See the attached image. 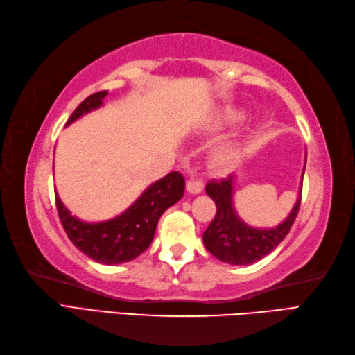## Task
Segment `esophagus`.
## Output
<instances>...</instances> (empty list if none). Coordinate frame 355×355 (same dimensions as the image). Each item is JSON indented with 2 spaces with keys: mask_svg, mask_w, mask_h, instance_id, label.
Segmentation results:
<instances>
[{
  "mask_svg": "<svg viewBox=\"0 0 355 355\" xmlns=\"http://www.w3.org/2000/svg\"><path fill=\"white\" fill-rule=\"evenodd\" d=\"M187 190L191 194H199L202 190H204V182H202L200 179L190 178L187 182Z\"/></svg>",
  "mask_w": 355,
  "mask_h": 355,
  "instance_id": "1",
  "label": "esophagus"
}]
</instances>
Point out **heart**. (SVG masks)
Segmentation results:
<instances>
[{
  "label": "heart",
  "mask_w": 355,
  "mask_h": 355,
  "mask_svg": "<svg viewBox=\"0 0 355 355\" xmlns=\"http://www.w3.org/2000/svg\"><path fill=\"white\" fill-rule=\"evenodd\" d=\"M245 119V114L241 110L236 108H227V110L219 112L214 114L213 118H209L205 130L208 133H218L222 130L237 125L239 122ZM243 155V147L239 141H227L220 144L213 151V161L219 167H233L234 164L241 161Z\"/></svg>",
  "instance_id": "obj_1"
}]
</instances>
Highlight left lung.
<instances>
[{
  "instance_id": "8db88e82",
  "label": "left lung",
  "mask_w": 355,
  "mask_h": 355,
  "mask_svg": "<svg viewBox=\"0 0 355 355\" xmlns=\"http://www.w3.org/2000/svg\"><path fill=\"white\" fill-rule=\"evenodd\" d=\"M233 185L234 175L220 180H209L207 184L205 191L214 200L218 211L204 231L202 239H204L205 248L220 262L230 265H251L277 248V245L289 233L300 208L302 187L297 202L288 218L276 228L262 230L247 225L237 216L233 205Z\"/></svg>"
}]
</instances>
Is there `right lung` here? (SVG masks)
I'll return each instance as SVG.
<instances>
[{"mask_svg": "<svg viewBox=\"0 0 355 355\" xmlns=\"http://www.w3.org/2000/svg\"><path fill=\"white\" fill-rule=\"evenodd\" d=\"M105 96L107 90L85 98L71 113L66 125H70L85 113L96 110L103 105ZM184 176L179 171H171L147 187V190L124 213L114 219L96 223L75 218L64 207L58 194L55 199L58 216L71 243L95 262L118 265L136 259L150 247L159 218L165 209L175 205L184 196Z\"/></svg>", "mask_w": 355, "mask_h": 355, "instance_id": "add662e5", "label": "right lung"}]
</instances>
